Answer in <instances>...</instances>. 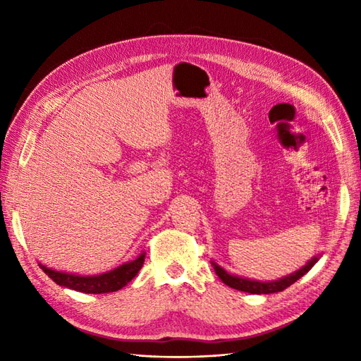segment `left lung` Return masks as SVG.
<instances>
[{
    "label": "left lung",
    "mask_w": 361,
    "mask_h": 361,
    "mask_svg": "<svg viewBox=\"0 0 361 361\" xmlns=\"http://www.w3.org/2000/svg\"><path fill=\"white\" fill-rule=\"evenodd\" d=\"M319 257L321 255L313 256L307 264L299 268V270H296L295 273L282 276L281 279H276V281H255V279L242 278V276L228 273L225 268H221L217 262H214V260H211V265L214 267V270H216V274L219 278L224 281V283H226V286H229L231 288L247 291V293H251V295H270V293H278V291L286 290L287 287L291 286V283H295L298 279H301L302 276L307 271H310V268L318 262Z\"/></svg>",
    "instance_id": "left-lung-1"
}]
</instances>
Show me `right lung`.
<instances>
[{"label":"right lung","instance_id":"1","mask_svg":"<svg viewBox=\"0 0 361 361\" xmlns=\"http://www.w3.org/2000/svg\"><path fill=\"white\" fill-rule=\"evenodd\" d=\"M145 252H141L136 259L130 260V262H124L122 265L113 268V270L101 273V274H91V276H82L74 273H65L57 271L48 268L46 265H40L42 270L49 276V278L59 283V286L71 288L75 291H82V293H110V291H118L122 287H126L127 283L132 281L137 271L141 270L144 264Z\"/></svg>","mask_w":361,"mask_h":361}]
</instances>
